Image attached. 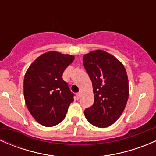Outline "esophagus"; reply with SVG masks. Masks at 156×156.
Wrapping results in <instances>:
<instances>
[{"label": "esophagus", "instance_id": "1", "mask_svg": "<svg viewBox=\"0 0 156 156\" xmlns=\"http://www.w3.org/2000/svg\"><path fill=\"white\" fill-rule=\"evenodd\" d=\"M81 92H79V93H78V94H77V97H78V99H79L80 97H81Z\"/></svg>", "mask_w": 156, "mask_h": 156}]
</instances>
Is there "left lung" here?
Masks as SVG:
<instances>
[{"label": "left lung", "instance_id": "obj_1", "mask_svg": "<svg viewBox=\"0 0 156 156\" xmlns=\"http://www.w3.org/2000/svg\"><path fill=\"white\" fill-rule=\"evenodd\" d=\"M83 62L94 94V104L85 108L84 115L94 126H110L126 106L129 95L126 70L115 57L100 50L84 55Z\"/></svg>", "mask_w": 156, "mask_h": 156}]
</instances>
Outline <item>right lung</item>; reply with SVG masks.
Masks as SVG:
<instances>
[{"label":"right lung","mask_w":156,"mask_h":156,"mask_svg":"<svg viewBox=\"0 0 156 156\" xmlns=\"http://www.w3.org/2000/svg\"><path fill=\"white\" fill-rule=\"evenodd\" d=\"M72 55L52 51L37 57L24 78V97L29 112L45 127L60 123L75 94L62 80L64 70L73 62Z\"/></svg>","instance_id":"1"}]
</instances>
